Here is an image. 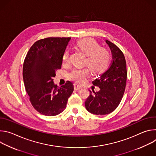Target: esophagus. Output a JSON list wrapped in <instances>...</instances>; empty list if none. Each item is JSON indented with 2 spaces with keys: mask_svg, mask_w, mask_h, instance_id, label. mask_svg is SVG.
Here are the masks:
<instances>
[{
  "mask_svg": "<svg viewBox=\"0 0 156 156\" xmlns=\"http://www.w3.org/2000/svg\"><path fill=\"white\" fill-rule=\"evenodd\" d=\"M74 89L75 90L78 91V90H81V89H82V87L77 84H74Z\"/></svg>",
  "mask_w": 156,
  "mask_h": 156,
  "instance_id": "obj_1",
  "label": "esophagus"
}]
</instances>
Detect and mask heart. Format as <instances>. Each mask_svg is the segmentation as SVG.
<instances>
[{"label":"heart","instance_id":"heart-1","mask_svg":"<svg viewBox=\"0 0 156 156\" xmlns=\"http://www.w3.org/2000/svg\"><path fill=\"white\" fill-rule=\"evenodd\" d=\"M77 49L86 55L84 63L86 64L93 73H99L104 71L110 62V54L105 48L100 47L99 44L94 39L84 38L77 41L75 45ZM69 51L66 50L62 55L63 64L69 62ZM90 74L86 68H75L69 73V77L78 83H83Z\"/></svg>","mask_w":156,"mask_h":156}]
</instances>
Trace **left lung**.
<instances>
[{
    "label": "left lung",
    "mask_w": 156,
    "mask_h": 156,
    "mask_svg": "<svg viewBox=\"0 0 156 156\" xmlns=\"http://www.w3.org/2000/svg\"><path fill=\"white\" fill-rule=\"evenodd\" d=\"M112 54V60L108 69L93 81L98 86V92H90L85 101L88 112L95 115H106L112 112L123 98L127 78L126 60L122 51L114 43L106 40Z\"/></svg>",
    "instance_id": "left-lung-1"
}]
</instances>
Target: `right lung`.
<instances>
[{
    "label": "right lung",
    "instance_id": "obj_1",
    "mask_svg": "<svg viewBox=\"0 0 156 156\" xmlns=\"http://www.w3.org/2000/svg\"><path fill=\"white\" fill-rule=\"evenodd\" d=\"M71 37H47L35 42L25 57L23 78L33 107L40 114L57 115L65 110L74 90L69 81L59 87L54 83L61 69L62 55Z\"/></svg>",
    "mask_w": 156,
    "mask_h": 156
}]
</instances>
